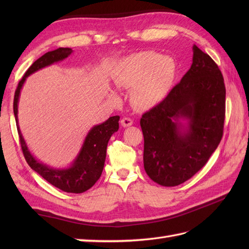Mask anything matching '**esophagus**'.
I'll return each instance as SVG.
<instances>
[{"mask_svg": "<svg viewBox=\"0 0 249 249\" xmlns=\"http://www.w3.org/2000/svg\"><path fill=\"white\" fill-rule=\"evenodd\" d=\"M134 121L129 119V118H123L121 120V125L123 126V127H129V126L133 125Z\"/></svg>", "mask_w": 249, "mask_h": 249, "instance_id": "1", "label": "esophagus"}]
</instances>
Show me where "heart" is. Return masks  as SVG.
I'll return each instance as SVG.
<instances>
[{"label": "heart", "mask_w": 249, "mask_h": 249, "mask_svg": "<svg viewBox=\"0 0 249 249\" xmlns=\"http://www.w3.org/2000/svg\"><path fill=\"white\" fill-rule=\"evenodd\" d=\"M177 77L173 59L154 51H142L126 57L116 78L120 87L133 88L131 103L139 109L160 105L171 92ZM115 96V93H112Z\"/></svg>", "instance_id": "1"}]
</instances>
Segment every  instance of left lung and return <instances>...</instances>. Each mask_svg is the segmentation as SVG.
Wrapping results in <instances>:
<instances>
[{"label":"left lung","mask_w":249,"mask_h":249,"mask_svg":"<svg viewBox=\"0 0 249 249\" xmlns=\"http://www.w3.org/2000/svg\"><path fill=\"white\" fill-rule=\"evenodd\" d=\"M193 63L165 100L140 120L143 165L161 186H178L195 176L223 137L226 88L218 66L197 46Z\"/></svg>","instance_id":"left-lung-1"}]
</instances>
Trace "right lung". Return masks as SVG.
Wrapping results in <instances>:
<instances>
[{"mask_svg":"<svg viewBox=\"0 0 249 249\" xmlns=\"http://www.w3.org/2000/svg\"><path fill=\"white\" fill-rule=\"evenodd\" d=\"M72 52L71 48H57L53 51L47 52L30 66L22 79L19 81L17 89L15 92L14 114L16 123H17L21 147H22L23 155L29 166L40 177H43L47 182H49L63 192L81 194L91 188L102 176L108 142L111 136L119 130L120 116H111L104 123L93 126L84 138L83 144L75 160L66 168H53L36 160V157L32 154L28 145H26V142L22 134H21L18 121V103L20 92L26 78L47 66L64 61Z\"/></svg>","mask_w":249,"mask_h":249,"instance_id":"add662e5","label":"right lung"}]
</instances>
